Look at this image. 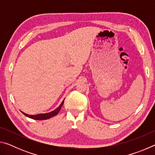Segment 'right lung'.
<instances>
[{"label":"right lung","instance_id":"right-lung-1","mask_svg":"<svg viewBox=\"0 0 155 155\" xmlns=\"http://www.w3.org/2000/svg\"><path fill=\"white\" fill-rule=\"evenodd\" d=\"M64 100L62 101V103H61V104L57 107V109H55L54 110V111H51L49 113H46V114H37V115H28L25 114V113L22 112V113L26 116L28 117H30L31 119H33V120H47V119H49L51 118V117H53V116H55V115H57V114L59 112L60 110H61V107L63 106V104H64Z\"/></svg>","mask_w":155,"mask_h":155}]
</instances>
